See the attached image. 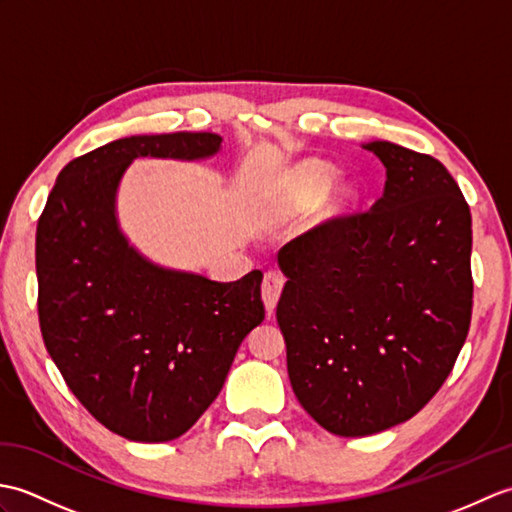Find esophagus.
<instances>
[{
	"instance_id": "esophagus-1",
	"label": "esophagus",
	"mask_w": 512,
	"mask_h": 512,
	"mask_svg": "<svg viewBox=\"0 0 512 512\" xmlns=\"http://www.w3.org/2000/svg\"><path fill=\"white\" fill-rule=\"evenodd\" d=\"M286 279L277 270H268L266 277H264V284H262V299L266 303V310L268 314H273L277 301L281 297V290H284Z\"/></svg>"
}]
</instances>
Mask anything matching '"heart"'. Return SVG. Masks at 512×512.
I'll use <instances>...</instances> for the list:
<instances>
[{
  "instance_id": "1",
  "label": "heart",
  "mask_w": 512,
  "mask_h": 512,
  "mask_svg": "<svg viewBox=\"0 0 512 512\" xmlns=\"http://www.w3.org/2000/svg\"><path fill=\"white\" fill-rule=\"evenodd\" d=\"M330 178L332 173L328 167L319 165V162H310V165L301 167L288 178V182L284 184V191H281V204H284V209L292 213L310 211L312 206L321 200L325 189H328ZM350 202H352L350 189H339L330 200L328 209H325V217L345 211L347 206H350Z\"/></svg>"
}]
</instances>
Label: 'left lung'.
<instances>
[{"label":"left lung","instance_id":"obj_1","mask_svg":"<svg viewBox=\"0 0 512 512\" xmlns=\"http://www.w3.org/2000/svg\"><path fill=\"white\" fill-rule=\"evenodd\" d=\"M369 211L330 217L279 250L277 303L301 407L334 436L405 422L438 394L471 328V211L440 160L387 140Z\"/></svg>","mask_w":512,"mask_h":512}]
</instances>
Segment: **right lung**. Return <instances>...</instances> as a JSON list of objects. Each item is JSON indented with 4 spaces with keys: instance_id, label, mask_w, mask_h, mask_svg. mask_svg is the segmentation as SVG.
Returning <instances> with one entry per match:
<instances>
[{
    "instance_id": "add662e5",
    "label": "right lung",
    "mask_w": 512,
    "mask_h": 512,
    "mask_svg": "<svg viewBox=\"0 0 512 512\" xmlns=\"http://www.w3.org/2000/svg\"><path fill=\"white\" fill-rule=\"evenodd\" d=\"M220 143L209 132L114 140L61 169L39 217L43 343L81 405L127 440L189 431L264 321L262 270L220 284L158 268L116 226V187L134 158L195 160Z\"/></svg>"
}]
</instances>
